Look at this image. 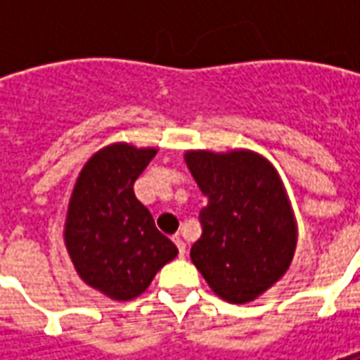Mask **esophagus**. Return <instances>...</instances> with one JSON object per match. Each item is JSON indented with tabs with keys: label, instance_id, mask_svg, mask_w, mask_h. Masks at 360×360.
Here are the masks:
<instances>
[{
	"label": "esophagus",
	"instance_id": "obj_1",
	"mask_svg": "<svg viewBox=\"0 0 360 360\" xmlns=\"http://www.w3.org/2000/svg\"><path fill=\"white\" fill-rule=\"evenodd\" d=\"M173 241H175L177 249H179V257H185V255H187V245H185V241L181 239L179 235H175V237H173Z\"/></svg>",
	"mask_w": 360,
	"mask_h": 360
}]
</instances>
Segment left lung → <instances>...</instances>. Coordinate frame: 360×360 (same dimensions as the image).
<instances>
[{
    "instance_id": "left-lung-1",
    "label": "left lung",
    "mask_w": 360,
    "mask_h": 360,
    "mask_svg": "<svg viewBox=\"0 0 360 360\" xmlns=\"http://www.w3.org/2000/svg\"><path fill=\"white\" fill-rule=\"evenodd\" d=\"M185 160L208 196L198 214L202 235L191 247V258L221 299L252 301L285 274L297 243L278 172L249 150H200L187 152Z\"/></svg>"
}]
</instances>
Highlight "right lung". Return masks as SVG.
Wrapping results in <instances>:
<instances>
[{"label": "right lung", "mask_w": 360, "mask_h": 360, "mask_svg": "<svg viewBox=\"0 0 360 360\" xmlns=\"http://www.w3.org/2000/svg\"><path fill=\"white\" fill-rule=\"evenodd\" d=\"M154 156L156 148L105 146L84 165L69 202L65 245L75 268L90 287L117 301L139 297L177 257V247L134 196V181Z\"/></svg>", "instance_id": "add662e5"}]
</instances>
